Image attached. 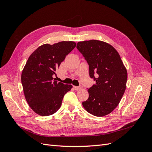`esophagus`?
I'll use <instances>...</instances> for the list:
<instances>
[{
  "label": "esophagus",
  "mask_w": 152,
  "mask_h": 152,
  "mask_svg": "<svg viewBox=\"0 0 152 152\" xmlns=\"http://www.w3.org/2000/svg\"><path fill=\"white\" fill-rule=\"evenodd\" d=\"M82 88H83V87L82 86H73V89H74L76 91H79V90H80L82 89Z\"/></svg>",
  "instance_id": "34e87169"
}]
</instances>
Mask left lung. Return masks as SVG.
Instances as JSON below:
<instances>
[{"label":"left lung","mask_w":152,"mask_h":152,"mask_svg":"<svg viewBox=\"0 0 152 152\" xmlns=\"http://www.w3.org/2000/svg\"><path fill=\"white\" fill-rule=\"evenodd\" d=\"M77 49L89 65V76L96 84L88 89L89 98L82 102L86 111L103 117L115 108L124 95L127 70L120 55L112 45L97 40L79 42ZM96 73L98 77L94 75Z\"/></svg>","instance_id":"8db88e82"}]
</instances>
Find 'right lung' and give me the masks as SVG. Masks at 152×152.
Listing matches in <instances>:
<instances>
[{
	"label": "right lung",
	"instance_id": "add662e5",
	"mask_svg": "<svg viewBox=\"0 0 152 152\" xmlns=\"http://www.w3.org/2000/svg\"><path fill=\"white\" fill-rule=\"evenodd\" d=\"M76 46L73 41L40 45L32 53L21 73V84L30 107L41 116L50 115L60 108L64 96L72 88L54 79L61 63Z\"/></svg>",
	"mask_w": 152,
	"mask_h": 152
}]
</instances>
